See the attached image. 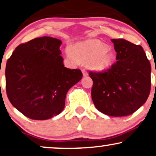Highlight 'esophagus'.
I'll return each instance as SVG.
<instances>
[{
    "label": "esophagus",
    "mask_w": 156,
    "mask_h": 156,
    "mask_svg": "<svg viewBox=\"0 0 156 156\" xmlns=\"http://www.w3.org/2000/svg\"><path fill=\"white\" fill-rule=\"evenodd\" d=\"M82 72L83 76H86L88 75L87 72V70L85 69H82Z\"/></svg>",
    "instance_id": "esophagus-1"
}]
</instances>
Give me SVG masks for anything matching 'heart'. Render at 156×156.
Returning <instances> with one entry per match:
<instances>
[{"instance_id": "1", "label": "heart", "mask_w": 156, "mask_h": 156, "mask_svg": "<svg viewBox=\"0 0 156 156\" xmlns=\"http://www.w3.org/2000/svg\"><path fill=\"white\" fill-rule=\"evenodd\" d=\"M66 54L74 62L78 59L89 62L93 69L104 71L112 64L114 55L110 48L98 41H89L76 44L74 48L69 46Z\"/></svg>"}]
</instances>
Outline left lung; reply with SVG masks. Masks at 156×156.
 Wrapping results in <instances>:
<instances>
[{"label":"left lung","mask_w":156,"mask_h":156,"mask_svg":"<svg viewBox=\"0 0 156 156\" xmlns=\"http://www.w3.org/2000/svg\"><path fill=\"white\" fill-rule=\"evenodd\" d=\"M116 63L101 72H89L93 81L92 98L103 114L123 117L146 102L151 92V66L143 47L127 40L112 39Z\"/></svg>","instance_id":"left-lung-1"}]
</instances>
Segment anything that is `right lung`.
Masks as SVG:
<instances>
[{
    "mask_svg": "<svg viewBox=\"0 0 156 156\" xmlns=\"http://www.w3.org/2000/svg\"><path fill=\"white\" fill-rule=\"evenodd\" d=\"M62 41L43 36L16 48L5 66V88L13 107L32 120L62 112L68 90L82 77L80 69L64 67Z\"/></svg>",
    "mask_w": 156,
    "mask_h": 156,
    "instance_id": "right-lung-1",
    "label": "right lung"
}]
</instances>
